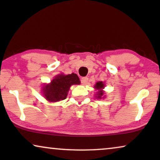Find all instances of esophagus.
<instances>
[{
	"mask_svg": "<svg viewBox=\"0 0 160 160\" xmlns=\"http://www.w3.org/2000/svg\"><path fill=\"white\" fill-rule=\"evenodd\" d=\"M87 82H88V78L87 77H83L81 79V82H82V84H86Z\"/></svg>",
	"mask_w": 160,
	"mask_h": 160,
	"instance_id": "obj_1",
	"label": "esophagus"
}]
</instances>
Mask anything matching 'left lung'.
I'll return each instance as SVG.
<instances>
[{"instance_id":"left-lung-1","label":"left lung","mask_w":160,"mask_h":160,"mask_svg":"<svg viewBox=\"0 0 160 160\" xmlns=\"http://www.w3.org/2000/svg\"><path fill=\"white\" fill-rule=\"evenodd\" d=\"M104 87H105V84L104 83L102 82H98L96 83V84L95 85V89H97L98 92L97 93H96V98H98V99H101L102 98H103V95H104V92L102 90V89H104Z\"/></svg>"}]
</instances>
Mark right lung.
I'll return each instance as SVG.
<instances>
[{
	"instance_id": "right-lung-1",
	"label": "right lung",
	"mask_w": 160,
	"mask_h": 160,
	"mask_svg": "<svg viewBox=\"0 0 160 160\" xmlns=\"http://www.w3.org/2000/svg\"><path fill=\"white\" fill-rule=\"evenodd\" d=\"M74 84H80L79 78L76 73L59 74L49 84L43 85L42 93L48 101L58 102L66 98L70 87Z\"/></svg>"
}]
</instances>
